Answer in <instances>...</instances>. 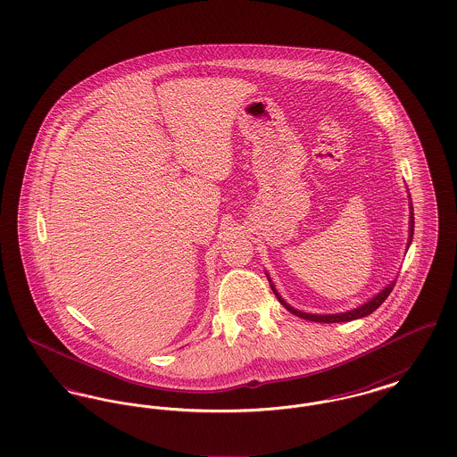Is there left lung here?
Wrapping results in <instances>:
<instances>
[{
  "mask_svg": "<svg viewBox=\"0 0 457 457\" xmlns=\"http://www.w3.org/2000/svg\"><path fill=\"white\" fill-rule=\"evenodd\" d=\"M411 198V196H410ZM413 233H414V216H413V204L410 202V237H408V246H406V250L410 248V245H411V241H413ZM267 274V272H265ZM267 279H269V283H270V287H272V291H274V295H276V298L281 302L284 308L286 310H289L293 315H296V317H300V319H304V320H312V322H320V324H336V322H351V320H356V319H363V317H367L370 315L371 312H375L380 304L386 302V298L391 295L392 287H394V284L395 281H392L391 284H387L380 293H377L373 298H370L367 303L360 304V306H356V308H353V310H348V312H341V313H326V315H319V313H306V312H302V310H296V308H293L291 304L286 303L284 302L283 296L278 293V289H276V286L272 284V279H270V276L267 274Z\"/></svg>",
  "mask_w": 457,
  "mask_h": 457,
  "instance_id": "left-lung-1",
  "label": "left lung"
}]
</instances>
